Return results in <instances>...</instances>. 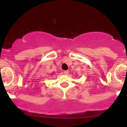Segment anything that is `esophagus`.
Here are the masks:
<instances>
[{"label": "esophagus", "mask_w": 127, "mask_h": 127, "mask_svg": "<svg viewBox=\"0 0 127 127\" xmlns=\"http://www.w3.org/2000/svg\"><path fill=\"white\" fill-rule=\"evenodd\" d=\"M69 71H64V74L65 75H67V74H69Z\"/></svg>", "instance_id": "obj_1"}]
</instances>
